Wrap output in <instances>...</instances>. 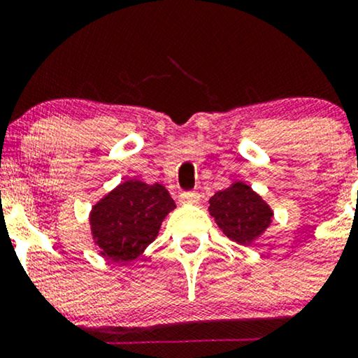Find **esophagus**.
<instances>
[{"instance_id":"1","label":"esophagus","mask_w":358,"mask_h":358,"mask_svg":"<svg viewBox=\"0 0 358 358\" xmlns=\"http://www.w3.org/2000/svg\"><path fill=\"white\" fill-rule=\"evenodd\" d=\"M178 199L182 203H196L200 200V195L196 192L188 190V192H183Z\"/></svg>"}]
</instances>
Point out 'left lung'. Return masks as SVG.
I'll return each instance as SVG.
<instances>
[{"instance_id": "obj_1", "label": "left lung", "mask_w": 358, "mask_h": 358, "mask_svg": "<svg viewBox=\"0 0 358 358\" xmlns=\"http://www.w3.org/2000/svg\"><path fill=\"white\" fill-rule=\"evenodd\" d=\"M210 213L225 236L248 244L271 224L273 212L268 203L244 183H234L210 199Z\"/></svg>"}]
</instances>
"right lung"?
I'll return each instance as SVG.
<instances>
[{
  "mask_svg": "<svg viewBox=\"0 0 358 358\" xmlns=\"http://www.w3.org/2000/svg\"><path fill=\"white\" fill-rule=\"evenodd\" d=\"M175 208L163 185L127 180L94 205L90 225L102 256L113 262H131L158 236L166 213Z\"/></svg>",
  "mask_w": 358,
  "mask_h": 358,
  "instance_id": "right-lung-1",
  "label": "right lung"
}]
</instances>
